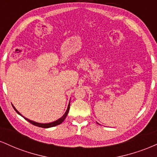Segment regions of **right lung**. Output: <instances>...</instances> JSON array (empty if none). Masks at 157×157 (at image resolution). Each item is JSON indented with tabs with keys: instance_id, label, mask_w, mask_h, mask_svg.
Returning a JSON list of instances; mask_svg holds the SVG:
<instances>
[{
	"instance_id": "add662e5",
	"label": "right lung",
	"mask_w": 157,
	"mask_h": 157,
	"mask_svg": "<svg viewBox=\"0 0 157 157\" xmlns=\"http://www.w3.org/2000/svg\"><path fill=\"white\" fill-rule=\"evenodd\" d=\"M12 106H13V105H12ZM69 106H70V102H69V104H68V109H67V110H66V113H64V114H63V116L62 117H60V119H58V120H56V121H55V122H49V123H39V122H34V121H32V120H29V119H27V118H26V117H23L22 114H21V113H20V112H18V111H17V110L14 107V106H13V108H14V109L15 110V111H16V112H17V113H18V114L21 115V117H23L24 118L25 120H26L27 121H28V122H29L30 123L32 124V125H35V126H37V127L44 128H48L54 127V126H56V125H60V124H61V123H62L64 121V120H65V119H66V116H67V114H68V111H69V108H70Z\"/></svg>"
}]
</instances>
